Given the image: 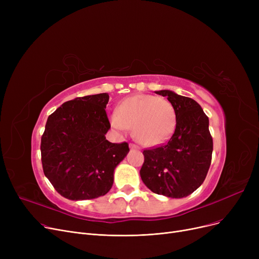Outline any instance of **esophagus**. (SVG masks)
<instances>
[{"instance_id": "34e87169", "label": "esophagus", "mask_w": 259, "mask_h": 259, "mask_svg": "<svg viewBox=\"0 0 259 259\" xmlns=\"http://www.w3.org/2000/svg\"><path fill=\"white\" fill-rule=\"evenodd\" d=\"M129 147H130L131 149H140L138 145H135V144H132V143H131V144H129Z\"/></svg>"}]
</instances>
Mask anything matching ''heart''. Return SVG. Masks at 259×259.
Instances as JSON below:
<instances>
[{"instance_id": "b5f03b06", "label": "heart", "mask_w": 259, "mask_h": 259, "mask_svg": "<svg viewBox=\"0 0 259 259\" xmlns=\"http://www.w3.org/2000/svg\"><path fill=\"white\" fill-rule=\"evenodd\" d=\"M111 126L121 132L133 128L134 137L142 145L154 147L167 142L176 125L172 104L149 94H138L122 100L117 112L109 116Z\"/></svg>"}]
</instances>
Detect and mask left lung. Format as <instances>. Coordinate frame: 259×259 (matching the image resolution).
<instances>
[{
  "mask_svg": "<svg viewBox=\"0 0 259 259\" xmlns=\"http://www.w3.org/2000/svg\"><path fill=\"white\" fill-rule=\"evenodd\" d=\"M155 92L172 104L176 127L167 144L144 150L140 174L152 192L183 198L200 187L211 165L213 140L209 118L192 99L170 90Z\"/></svg>",
  "mask_w": 259,
  "mask_h": 259,
  "instance_id": "obj_1",
  "label": "left lung"
}]
</instances>
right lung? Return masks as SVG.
<instances>
[{
    "label": "right lung",
    "instance_id": "right-lung-1",
    "mask_svg": "<svg viewBox=\"0 0 259 259\" xmlns=\"http://www.w3.org/2000/svg\"><path fill=\"white\" fill-rule=\"evenodd\" d=\"M108 101V93L76 98L48 116L40 140L43 171L65 198L85 200L108 193L114 169L129 152L128 143L106 140Z\"/></svg>",
    "mask_w": 259,
    "mask_h": 259
}]
</instances>
